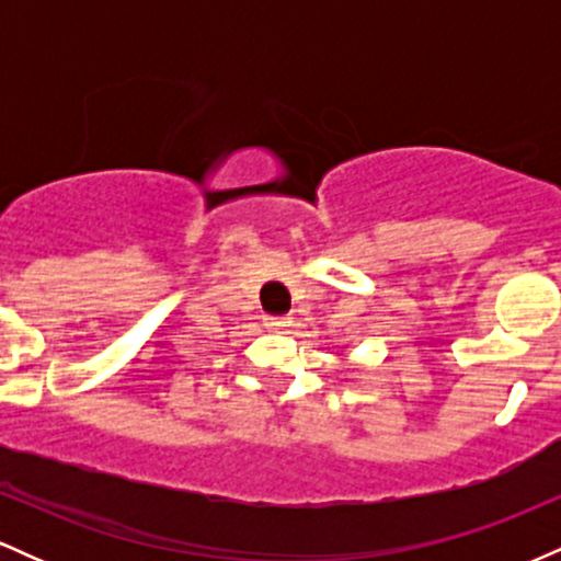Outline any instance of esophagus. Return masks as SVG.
<instances>
[{
    "instance_id": "esophagus-1",
    "label": "esophagus",
    "mask_w": 561,
    "mask_h": 561,
    "mask_svg": "<svg viewBox=\"0 0 561 561\" xmlns=\"http://www.w3.org/2000/svg\"><path fill=\"white\" fill-rule=\"evenodd\" d=\"M266 327L274 332H285L289 327V319L287 317H266Z\"/></svg>"
}]
</instances>
